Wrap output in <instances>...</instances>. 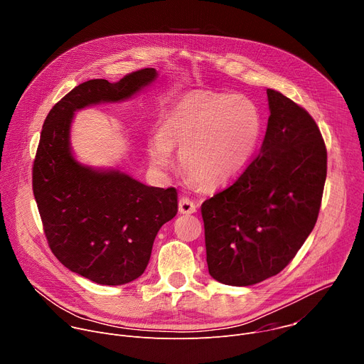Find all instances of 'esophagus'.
Returning a JSON list of instances; mask_svg holds the SVG:
<instances>
[{"label": "esophagus", "instance_id": "34e87169", "mask_svg": "<svg viewBox=\"0 0 364 364\" xmlns=\"http://www.w3.org/2000/svg\"><path fill=\"white\" fill-rule=\"evenodd\" d=\"M178 210L183 215H191V213L197 212V205L188 197H181L180 201H178Z\"/></svg>", "mask_w": 364, "mask_h": 364}]
</instances>
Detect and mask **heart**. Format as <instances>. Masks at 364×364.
<instances>
[{
	"label": "heart",
	"mask_w": 364,
	"mask_h": 364,
	"mask_svg": "<svg viewBox=\"0 0 364 364\" xmlns=\"http://www.w3.org/2000/svg\"><path fill=\"white\" fill-rule=\"evenodd\" d=\"M262 135L255 103L235 93L193 90L166 114L160 136L148 146L157 168L171 166V149L180 151L184 174L204 188L233 181L249 166Z\"/></svg>",
	"instance_id": "b5f03b06"
}]
</instances>
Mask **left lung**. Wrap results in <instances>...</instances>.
Listing matches in <instances>:
<instances>
[{
	"label": "left lung",
	"mask_w": 364,
	"mask_h": 364,
	"mask_svg": "<svg viewBox=\"0 0 364 364\" xmlns=\"http://www.w3.org/2000/svg\"><path fill=\"white\" fill-rule=\"evenodd\" d=\"M261 151L225 190L201 204L209 274L247 287L279 274L313 232L327 177L318 125L302 107L268 89Z\"/></svg>",
	"instance_id": "left-lung-1"
}]
</instances>
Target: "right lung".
I'll use <instances>...</instances> for the list:
<instances>
[{"label":"right lung","instance_id":"right-lung-1","mask_svg":"<svg viewBox=\"0 0 364 364\" xmlns=\"http://www.w3.org/2000/svg\"><path fill=\"white\" fill-rule=\"evenodd\" d=\"M157 77L152 68L117 83H80L50 109L33 163V193L47 243L59 261L100 285L141 277L160 228L177 215L174 187H148L121 171H96L72 155L73 112L132 96Z\"/></svg>","mask_w":364,"mask_h":364}]
</instances>
